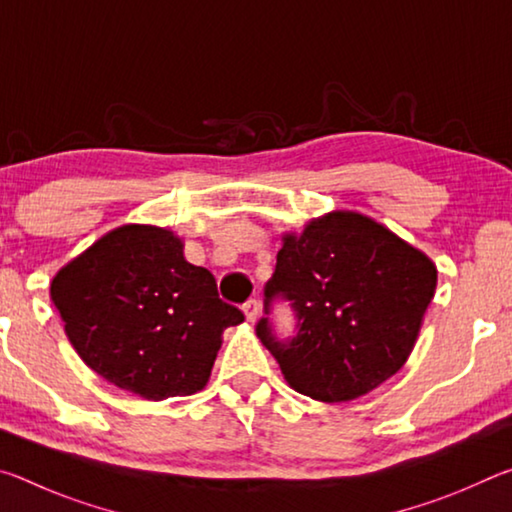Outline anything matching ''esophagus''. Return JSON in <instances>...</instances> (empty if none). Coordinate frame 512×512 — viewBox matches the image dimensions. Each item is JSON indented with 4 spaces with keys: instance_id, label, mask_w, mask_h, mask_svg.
I'll return each mask as SVG.
<instances>
[{
    "instance_id": "34e87169",
    "label": "esophagus",
    "mask_w": 512,
    "mask_h": 512,
    "mask_svg": "<svg viewBox=\"0 0 512 512\" xmlns=\"http://www.w3.org/2000/svg\"><path fill=\"white\" fill-rule=\"evenodd\" d=\"M244 314H246L248 323L255 325L257 318H259V302L257 300H248L246 305H244Z\"/></svg>"
}]
</instances>
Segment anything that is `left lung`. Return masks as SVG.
Here are the masks:
<instances>
[{
  "mask_svg": "<svg viewBox=\"0 0 512 512\" xmlns=\"http://www.w3.org/2000/svg\"><path fill=\"white\" fill-rule=\"evenodd\" d=\"M438 284L436 264L386 225L334 210L305 230L284 232L266 284L291 300L298 334L280 343L268 318L257 336L287 384L318 402H348L375 391L411 357Z\"/></svg>",
  "mask_w": 512,
  "mask_h": 512,
  "instance_id": "obj_1",
  "label": "left lung"
}]
</instances>
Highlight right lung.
<instances>
[{
	"instance_id": "1",
	"label": "right lung",
	"mask_w": 512,
	"mask_h": 512,
	"mask_svg": "<svg viewBox=\"0 0 512 512\" xmlns=\"http://www.w3.org/2000/svg\"><path fill=\"white\" fill-rule=\"evenodd\" d=\"M183 248L167 228L126 223L51 280V302L85 366L151 402L203 391L223 329L244 323Z\"/></svg>"
}]
</instances>
